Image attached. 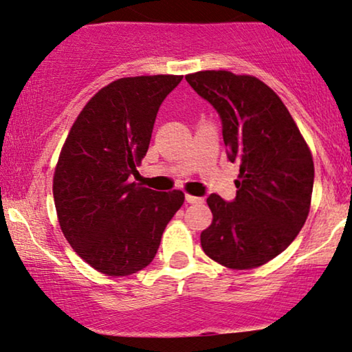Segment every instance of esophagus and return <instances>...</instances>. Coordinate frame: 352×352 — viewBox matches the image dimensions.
I'll list each match as a JSON object with an SVG mask.
<instances>
[{
	"mask_svg": "<svg viewBox=\"0 0 352 352\" xmlns=\"http://www.w3.org/2000/svg\"><path fill=\"white\" fill-rule=\"evenodd\" d=\"M185 199H186V203H190V204L204 203V198H199V196H193V195H186Z\"/></svg>",
	"mask_w": 352,
	"mask_h": 352,
	"instance_id": "34e87169",
	"label": "esophagus"
}]
</instances>
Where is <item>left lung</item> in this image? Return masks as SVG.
Masks as SVG:
<instances>
[{
  "label": "left lung",
  "mask_w": 352,
  "mask_h": 352,
  "mask_svg": "<svg viewBox=\"0 0 352 352\" xmlns=\"http://www.w3.org/2000/svg\"><path fill=\"white\" fill-rule=\"evenodd\" d=\"M222 119L228 159L240 164L236 198L210 195L212 223L201 233L210 259L233 270L264 265L292 245L311 209L314 161L277 93L252 75H185Z\"/></svg>",
  "instance_id": "left-lung-1"
}]
</instances>
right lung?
Returning <instances> with one entry per match:
<instances>
[{"instance_id":"add662e5","label":"right lung","mask_w":352,"mask_h":352,"mask_svg":"<svg viewBox=\"0 0 352 352\" xmlns=\"http://www.w3.org/2000/svg\"><path fill=\"white\" fill-rule=\"evenodd\" d=\"M184 75L124 77L101 88L77 116L54 168L53 196L65 240L109 277L154 259L184 191L130 180L146 156L159 106Z\"/></svg>"}]
</instances>
